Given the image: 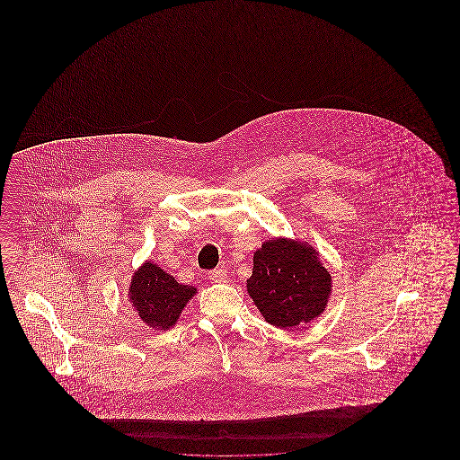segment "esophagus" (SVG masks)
<instances>
[{
    "instance_id": "esophagus-1",
    "label": "esophagus",
    "mask_w": 460,
    "mask_h": 460,
    "mask_svg": "<svg viewBox=\"0 0 460 460\" xmlns=\"http://www.w3.org/2000/svg\"><path fill=\"white\" fill-rule=\"evenodd\" d=\"M208 279L214 281V283H224L227 279V272L222 267L220 269H214V270L208 272Z\"/></svg>"
}]
</instances>
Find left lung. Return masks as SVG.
<instances>
[{"label":"left lung","mask_w":460,"mask_h":460,"mask_svg":"<svg viewBox=\"0 0 460 460\" xmlns=\"http://www.w3.org/2000/svg\"><path fill=\"white\" fill-rule=\"evenodd\" d=\"M246 288L269 324L291 329L324 312L331 276L312 246L270 240L255 252Z\"/></svg>","instance_id":"obj_1"}]
</instances>
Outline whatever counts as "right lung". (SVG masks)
I'll return each instance as SVG.
<instances>
[{"label":"right lung","instance_id":"add662e5","mask_svg":"<svg viewBox=\"0 0 460 460\" xmlns=\"http://www.w3.org/2000/svg\"><path fill=\"white\" fill-rule=\"evenodd\" d=\"M197 293V288L177 283L171 274L150 261L132 276L129 298L132 306L150 328L174 326L184 305Z\"/></svg>","mask_w":460,"mask_h":460}]
</instances>
